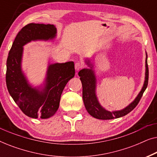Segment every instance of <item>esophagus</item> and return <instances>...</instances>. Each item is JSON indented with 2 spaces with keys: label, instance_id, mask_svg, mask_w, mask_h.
I'll return each mask as SVG.
<instances>
[{
  "label": "esophagus",
  "instance_id": "obj_1",
  "mask_svg": "<svg viewBox=\"0 0 157 157\" xmlns=\"http://www.w3.org/2000/svg\"><path fill=\"white\" fill-rule=\"evenodd\" d=\"M82 68H83V63H82V62L78 61L75 63V69H76V71H79Z\"/></svg>",
  "mask_w": 157,
  "mask_h": 157
}]
</instances>
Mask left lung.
<instances>
[{"label": "left lung", "mask_w": 157, "mask_h": 157, "mask_svg": "<svg viewBox=\"0 0 157 157\" xmlns=\"http://www.w3.org/2000/svg\"><path fill=\"white\" fill-rule=\"evenodd\" d=\"M89 65L90 68H83L78 72V76H80V79L83 86V101L84 103L86 109L88 113L92 117L98 119L108 120L113 119L115 118H119L124 117L128 113L131 112L135 107L139 104L141 98L142 97L144 92L147 89L148 85V80H149V68L147 63V55L146 58V73H145V81L144 83V86L135 98V100L132 103L128 105L125 109L121 111H106L101 106L98 101L97 97L96 95V77L94 74L93 66L90 63L89 61H86Z\"/></svg>", "instance_id": "obj_1"}]
</instances>
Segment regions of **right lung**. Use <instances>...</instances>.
Instances as JSON below:
<instances>
[{"label":"right lung","mask_w":157,"mask_h":157,"mask_svg":"<svg viewBox=\"0 0 157 157\" xmlns=\"http://www.w3.org/2000/svg\"><path fill=\"white\" fill-rule=\"evenodd\" d=\"M56 28L51 24L29 23L17 34L6 62L8 91L23 113L34 119H48L56 112L64 87L75 75L74 63L50 64L44 89L32 88L21 71L23 46L31 40L55 38Z\"/></svg>","instance_id":"add662e5"}]
</instances>
